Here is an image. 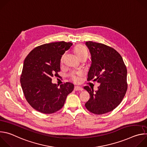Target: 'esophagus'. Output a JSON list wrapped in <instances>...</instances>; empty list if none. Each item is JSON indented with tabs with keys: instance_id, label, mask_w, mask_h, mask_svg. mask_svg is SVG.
Returning <instances> with one entry per match:
<instances>
[{
	"instance_id": "obj_1",
	"label": "esophagus",
	"mask_w": 147,
	"mask_h": 147,
	"mask_svg": "<svg viewBox=\"0 0 147 147\" xmlns=\"http://www.w3.org/2000/svg\"><path fill=\"white\" fill-rule=\"evenodd\" d=\"M74 90L75 91H82L83 88L79 86H75L74 87Z\"/></svg>"
}]
</instances>
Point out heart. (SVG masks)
Segmentation results:
<instances>
[{
	"label": "heart",
	"instance_id": "obj_1",
	"mask_svg": "<svg viewBox=\"0 0 147 147\" xmlns=\"http://www.w3.org/2000/svg\"><path fill=\"white\" fill-rule=\"evenodd\" d=\"M74 52L77 57L79 59H81L82 57H87L88 55L87 48L82 45H77L74 49ZM74 80L75 81H77L78 78L76 77H74Z\"/></svg>",
	"mask_w": 147,
	"mask_h": 147
}]
</instances>
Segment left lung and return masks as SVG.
<instances>
[{
    "instance_id": "8db88e82",
    "label": "left lung",
    "mask_w": 147,
    "mask_h": 147,
    "mask_svg": "<svg viewBox=\"0 0 147 147\" xmlns=\"http://www.w3.org/2000/svg\"><path fill=\"white\" fill-rule=\"evenodd\" d=\"M91 56L88 80L100 83L98 90L84 87L90 95L86 108L96 115L107 113L121 102L127 89V69L121 55L113 48L102 44L86 42Z\"/></svg>"
}]
</instances>
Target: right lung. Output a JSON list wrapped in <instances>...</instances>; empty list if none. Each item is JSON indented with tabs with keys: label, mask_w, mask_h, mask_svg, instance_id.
Instances as JSON below:
<instances>
[{
	"label": "right lung",
	"mask_w": 147,
	"mask_h": 147,
	"mask_svg": "<svg viewBox=\"0 0 147 147\" xmlns=\"http://www.w3.org/2000/svg\"><path fill=\"white\" fill-rule=\"evenodd\" d=\"M72 45L64 41L42 45L24 60L21 85L28 103L40 113L51 114L60 110L74 90V84L69 82L60 88L52 82V78L59 76L62 55Z\"/></svg>",
	"instance_id": "1"
}]
</instances>
